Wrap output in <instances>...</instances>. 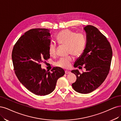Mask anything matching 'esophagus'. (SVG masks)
<instances>
[{
    "label": "esophagus",
    "mask_w": 121,
    "mask_h": 121,
    "mask_svg": "<svg viewBox=\"0 0 121 121\" xmlns=\"http://www.w3.org/2000/svg\"><path fill=\"white\" fill-rule=\"evenodd\" d=\"M65 74H68L70 73V71H69L68 70H65Z\"/></svg>",
    "instance_id": "1"
}]
</instances>
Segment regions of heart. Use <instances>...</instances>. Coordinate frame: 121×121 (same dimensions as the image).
Masks as SVG:
<instances>
[{
	"label": "heart",
	"mask_w": 121,
	"mask_h": 121,
	"mask_svg": "<svg viewBox=\"0 0 121 121\" xmlns=\"http://www.w3.org/2000/svg\"><path fill=\"white\" fill-rule=\"evenodd\" d=\"M58 43L67 46V53L78 57L84 52L85 47V39L83 34L76 33L68 29L62 30L56 36ZM56 47L55 44L51 43L49 46V53L51 56L55 55ZM73 61L72 56L61 58L56 62L55 65L60 68H68Z\"/></svg>",
	"instance_id": "heart-1"
}]
</instances>
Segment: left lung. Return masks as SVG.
<instances>
[{
  "label": "left lung",
  "mask_w": 121,
  "mask_h": 121,
  "mask_svg": "<svg viewBox=\"0 0 121 121\" xmlns=\"http://www.w3.org/2000/svg\"><path fill=\"white\" fill-rule=\"evenodd\" d=\"M86 34V44L82 54L74 64V67L86 69L80 73L78 70L71 72L77 79L72 84L76 91L86 94L95 91L107 78L110 69L112 52L107 38L95 26L88 25L84 28Z\"/></svg>",
  "instance_id": "obj_1"
}]
</instances>
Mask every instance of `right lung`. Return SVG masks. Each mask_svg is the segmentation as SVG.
Masks as SVG:
<instances>
[{
  "label": "right lung",
  "mask_w": 121,
  "mask_h": 121,
  "mask_svg": "<svg viewBox=\"0 0 121 121\" xmlns=\"http://www.w3.org/2000/svg\"><path fill=\"white\" fill-rule=\"evenodd\" d=\"M50 38L48 29L30 30L19 38L12 52L14 70L18 79L30 91L38 95L51 93L58 78L65 74L60 67L53 68L52 73L41 68V63L50 58Z\"/></svg>",
  "instance_id": "1"
}]
</instances>
